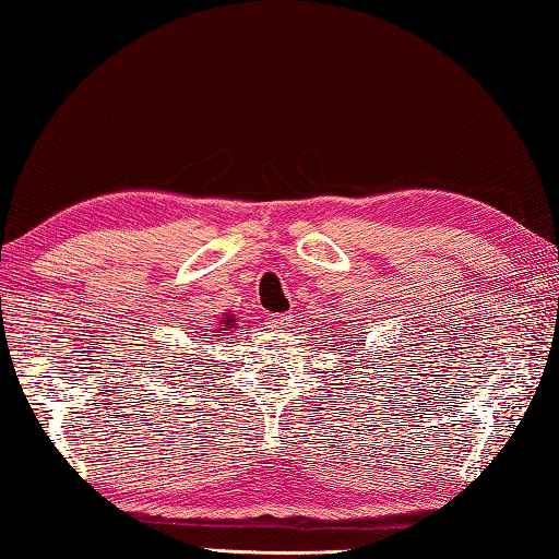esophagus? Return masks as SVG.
<instances>
[{
	"label": "esophagus",
	"mask_w": 559,
	"mask_h": 559,
	"mask_svg": "<svg viewBox=\"0 0 559 559\" xmlns=\"http://www.w3.org/2000/svg\"><path fill=\"white\" fill-rule=\"evenodd\" d=\"M266 324H269V329H273V331H283V329H286V326L290 324V314H269Z\"/></svg>",
	"instance_id": "obj_1"
}]
</instances>
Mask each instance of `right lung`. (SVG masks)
I'll return each instance as SVG.
<instances>
[{
    "instance_id": "obj_1",
    "label": "right lung",
    "mask_w": 559,
    "mask_h": 559,
    "mask_svg": "<svg viewBox=\"0 0 559 559\" xmlns=\"http://www.w3.org/2000/svg\"><path fill=\"white\" fill-rule=\"evenodd\" d=\"M233 324H235V319L225 314V317H223V329H221V331H216V334H225V331H230V329H233Z\"/></svg>"
}]
</instances>
